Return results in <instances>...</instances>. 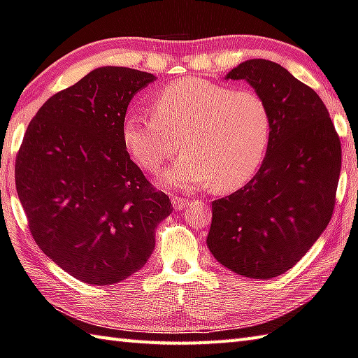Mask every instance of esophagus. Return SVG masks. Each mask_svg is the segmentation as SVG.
<instances>
[{
    "mask_svg": "<svg viewBox=\"0 0 358 358\" xmlns=\"http://www.w3.org/2000/svg\"><path fill=\"white\" fill-rule=\"evenodd\" d=\"M172 205H173V208L177 211H181V210H185V208L189 205V201H187L186 199H183V197H172Z\"/></svg>",
    "mask_w": 358,
    "mask_h": 358,
    "instance_id": "obj_1",
    "label": "esophagus"
}]
</instances>
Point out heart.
Listing matches in <instances>:
<instances>
[{"mask_svg":"<svg viewBox=\"0 0 358 358\" xmlns=\"http://www.w3.org/2000/svg\"><path fill=\"white\" fill-rule=\"evenodd\" d=\"M271 133L262 95L192 76L155 95L152 117L129 114L122 123L123 145L150 172L172 157L180 139L185 153L161 173L159 185L181 191L241 187L262 166Z\"/></svg>","mask_w":358,"mask_h":358,"instance_id":"heart-1","label":"heart"}]
</instances>
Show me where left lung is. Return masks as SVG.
<instances>
[{
	"label": "left lung",
	"instance_id": "obj_1",
	"mask_svg": "<svg viewBox=\"0 0 358 358\" xmlns=\"http://www.w3.org/2000/svg\"><path fill=\"white\" fill-rule=\"evenodd\" d=\"M225 80H244L263 96L272 133L255 177L213 201L206 244L235 274L268 280L291 269L329 225L341 144L320 95L278 64L249 59Z\"/></svg>",
	"mask_w": 358,
	"mask_h": 358
}]
</instances>
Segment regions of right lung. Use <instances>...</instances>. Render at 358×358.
Returning <instances> with one entry per match:
<instances>
[{"mask_svg": "<svg viewBox=\"0 0 358 358\" xmlns=\"http://www.w3.org/2000/svg\"><path fill=\"white\" fill-rule=\"evenodd\" d=\"M155 80L127 67L92 70L43 103L18 150L15 185L31 235L84 283L113 285L138 272L172 213L122 141L129 101Z\"/></svg>", "mask_w": 358, "mask_h": 358, "instance_id": "add662e5", "label": "right lung"}]
</instances>
